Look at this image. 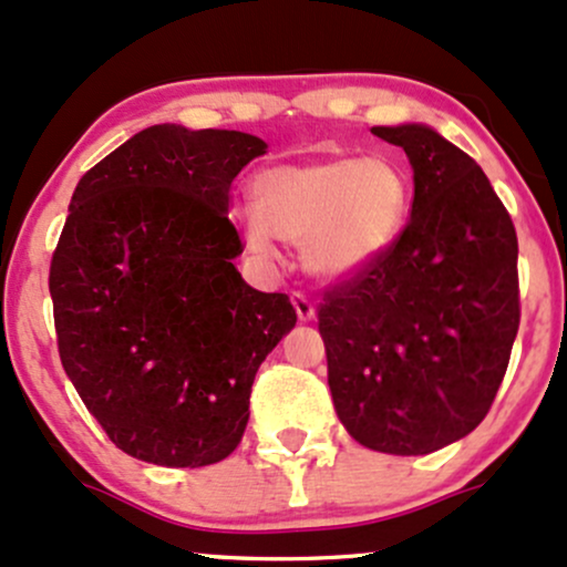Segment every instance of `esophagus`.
I'll use <instances>...</instances> for the list:
<instances>
[{"mask_svg": "<svg viewBox=\"0 0 567 567\" xmlns=\"http://www.w3.org/2000/svg\"><path fill=\"white\" fill-rule=\"evenodd\" d=\"M292 306H296V315L301 322L315 320V303H311L303 292H292Z\"/></svg>", "mask_w": 567, "mask_h": 567, "instance_id": "esophagus-1", "label": "esophagus"}]
</instances>
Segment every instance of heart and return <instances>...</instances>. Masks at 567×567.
<instances>
[{
  "label": "heart",
  "instance_id": "b5f03b06",
  "mask_svg": "<svg viewBox=\"0 0 567 567\" xmlns=\"http://www.w3.org/2000/svg\"><path fill=\"white\" fill-rule=\"evenodd\" d=\"M408 202L405 171L381 154L277 165L252 178L245 243L258 256H271V237L303 245L306 269L341 282L392 247Z\"/></svg>",
  "mask_w": 567,
  "mask_h": 567
}]
</instances>
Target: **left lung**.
Listing matches in <instances>:
<instances>
[{
  "mask_svg": "<svg viewBox=\"0 0 567 567\" xmlns=\"http://www.w3.org/2000/svg\"><path fill=\"white\" fill-rule=\"evenodd\" d=\"M413 167L410 220L324 292L320 336L341 424L360 445L426 455L491 410L519 328L517 234L487 175L426 125L373 127Z\"/></svg>",
  "mask_w": 567,
  "mask_h": 567,
  "instance_id": "left-lung-1",
  "label": "left lung"
}]
</instances>
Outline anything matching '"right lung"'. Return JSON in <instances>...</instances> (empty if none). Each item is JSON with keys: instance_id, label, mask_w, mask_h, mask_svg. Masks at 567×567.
Returning <instances> with one entry per match:
<instances>
[{"instance_id": "right-lung-1", "label": "right lung", "mask_w": 567, "mask_h": 567, "mask_svg": "<svg viewBox=\"0 0 567 567\" xmlns=\"http://www.w3.org/2000/svg\"><path fill=\"white\" fill-rule=\"evenodd\" d=\"M266 143L154 125L82 175L50 264L58 351L120 451L197 470L243 440L250 389L296 324L231 261L229 188Z\"/></svg>"}]
</instances>
